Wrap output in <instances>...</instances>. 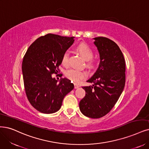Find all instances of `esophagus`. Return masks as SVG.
Masks as SVG:
<instances>
[{"label":"esophagus","instance_id":"esophagus-1","mask_svg":"<svg viewBox=\"0 0 149 149\" xmlns=\"http://www.w3.org/2000/svg\"><path fill=\"white\" fill-rule=\"evenodd\" d=\"M79 86H79L78 84H74V88H75V89L78 88H79Z\"/></svg>","mask_w":149,"mask_h":149}]
</instances>
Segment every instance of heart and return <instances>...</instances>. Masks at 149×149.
Listing matches in <instances>:
<instances>
[{"label": "heart", "instance_id": "b5f03b06", "mask_svg": "<svg viewBox=\"0 0 149 149\" xmlns=\"http://www.w3.org/2000/svg\"><path fill=\"white\" fill-rule=\"evenodd\" d=\"M75 49L82 58L86 60V65L88 67H92L94 65L95 61L93 58V51L88 45L84 42L80 43L75 47ZM69 53L65 52L62 56L61 63L65 67H67L69 65ZM65 75L66 77L71 81L75 82V83H78L81 80L85 77L86 74L84 71L76 69H70L65 72Z\"/></svg>", "mask_w": 149, "mask_h": 149}]
</instances>
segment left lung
<instances>
[{
	"mask_svg": "<svg viewBox=\"0 0 149 149\" xmlns=\"http://www.w3.org/2000/svg\"><path fill=\"white\" fill-rule=\"evenodd\" d=\"M94 39L100 63L96 72L87 80L93 85L82 87L86 95L79 107L86 117L99 118L111 111L124 89L125 61L116 43L104 37Z\"/></svg>",
	"mask_w": 149,
	"mask_h": 149,
	"instance_id": "left-lung-1",
	"label": "left lung"
}]
</instances>
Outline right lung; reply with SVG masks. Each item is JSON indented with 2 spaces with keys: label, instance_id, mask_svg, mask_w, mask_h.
Here are the masks:
<instances>
[{
  "label": "right lung",
  "instance_id": "1",
  "mask_svg": "<svg viewBox=\"0 0 149 149\" xmlns=\"http://www.w3.org/2000/svg\"><path fill=\"white\" fill-rule=\"evenodd\" d=\"M74 37L48 34L33 42L24 55L22 63L26 94L31 105L43 113L57 112L65 96L74 85L64 78L58 80L53 74L60 71L63 54L73 44Z\"/></svg>",
  "mask_w": 149,
  "mask_h": 149
}]
</instances>
